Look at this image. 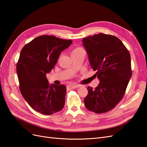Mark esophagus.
<instances>
[{
	"mask_svg": "<svg viewBox=\"0 0 147 147\" xmlns=\"http://www.w3.org/2000/svg\"><path fill=\"white\" fill-rule=\"evenodd\" d=\"M79 87H80L79 85H70L68 86L69 89H74V88H77Z\"/></svg>",
	"mask_w": 147,
	"mask_h": 147,
	"instance_id": "esophagus-1",
	"label": "esophagus"
}]
</instances>
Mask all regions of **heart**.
Wrapping results in <instances>:
<instances>
[{"label": "heart", "mask_w": 147, "mask_h": 147, "mask_svg": "<svg viewBox=\"0 0 147 147\" xmlns=\"http://www.w3.org/2000/svg\"><path fill=\"white\" fill-rule=\"evenodd\" d=\"M83 50H83L82 48H81V47H77V48H75V49H74V50L72 51V52H71V55L75 54V53H79L80 51H83Z\"/></svg>", "instance_id": "obj_1"}]
</instances>
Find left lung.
<instances>
[{
    "label": "left lung",
    "mask_w": 147,
    "mask_h": 147,
    "mask_svg": "<svg viewBox=\"0 0 147 147\" xmlns=\"http://www.w3.org/2000/svg\"><path fill=\"white\" fill-rule=\"evenodd\" d=\"M83 45L100 81L95 88L88 87L84 105L96 113L107 112L121 101L131 78L130 53L118 38L102 33L84 38Z\"/></svg>",
    "instance_id": "obj_1"
}]
</instances>
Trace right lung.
Returning a JSON list of instances; mask_svg holds the SVG:
<instances>
[{"instance_id": "right-lung-1", "label": "right lung", "mask_w": 147, "mask_h": 147, "mask_svg": "<svg viewBox=\"0 0 147 147\" xmlns=\"http://www.w3.org/2000/svg\"><path fill=\"white\" fill-rule=\"evenodd\" d=\"M72 43L54 35L37 37L22 49L16 64L20 90L34 110L52 115L63 109L67 88L50 84L46 77L55 67L61 51Z\"/></svg>"}]
</instances>
